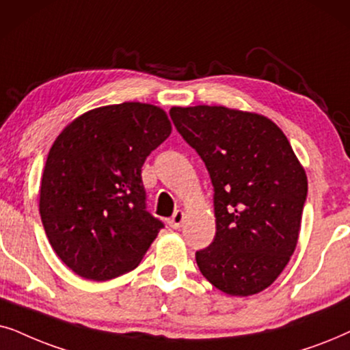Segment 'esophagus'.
<instances>
[{"mask_svg":"<svg viewBox=\"0 0 350 350\" xmlns=\"http://www.w3.org/2000/svg\"><path fill=\"white\" fill-rule=\"evenodd\" d=\"M183 222H184V211H180V209H178V211L172 214V217L167 221L171 229H179V227L183 226Z\"/></svg>","mask_w":350,"mask_h":350,"instance_id":"obj_1","label":"esophagus"}]
</instances>
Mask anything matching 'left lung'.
Listing matches in <instances>:
<instances>
[{"label": "left lung", "instance_id": "8db88e82", "mask_svg": "<svg viewBox=\"0 0 350 350\" xmlns=\"http://www.w3.org/2000/svg\"><path fill=\"white\" fill-rule=\"evenodd\" d=\"M176 128L206 165L216 235L200 272L230 296L264 291L290 262L307 197L304 166L267 116L224 105L172 107Z\"/></svg>", "mask_w": 350, "mask_h": 350}]
</instances>
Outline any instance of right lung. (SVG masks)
I'll list each match as a JSON object with an SVG mask.
<instances>
[{
    "mask_svg": "<svg viewBox=\"0 0 350 350\" xmlns=\"http://www.w3.org/2000/svg\"><path fill=\"white\" fill-rule=\"evenodd\" d=\"M172 131L161 107L104 105L77 116L48 153L40 216L55 254L86 280L141 262L163 224L146 211L142 165Z\"/></svg>",
    "mask_w": 350,
    "mask_h": 350,
    "instance_id": "obj_1",
    "label": "right lung"
}]
</instances>
